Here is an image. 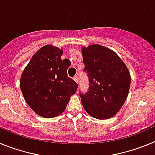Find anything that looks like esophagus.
I'll return each mask as SVG.
<instances>
[{"label": "esophagus", "mask_w": 155, "mask_h": 155, "mask_svg": "<svg viewBox=\"0 0 155 155\" xmlns=\"http://www.w3.org/2000/svg\"><path fill=\"white\" fill-rule=\"evenodd\" d=\"M74 78V80L75 81H76L77 82V83H78V76H74V78Z\"/></svg>", "instance_id": "34e87169"}]
</instances>
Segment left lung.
Masks as SVG:
<instances>
[{
    "label": "left lung",
    "instance_id": "left-lung-1",
    "mask_svg": "<svg viewBox=\"0 0 155 155\" xmlns=\"http://www.w3.org/2000/svg\"><path fill=\"white\" fill-rule=\"evenodd\" d=\"M84 72L89 87L80 93L81 103L88 114L98 120L113 117L128 95L130 75L116 53L100 45L82 49Z\"/></svg>",
    "mask_w": 155,
    "mask_h": 155
}]
</instances>
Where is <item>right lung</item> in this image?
Masks as SVG:
<instances>
[{"mask_svg":"<svg viewBox=\"0 0 155 155\" xmlns=\"http://www.w3.org/2000/svg\"><path fill=\"white\" fill-rule=\"evenodd\" d=\"M63 50L47 45L42 47L25 68L20 87L25 99L39 116L53 118L63 113L78 84L69 78L68 59L61 60Z\"/></svg>","mask_w":155,"mask_h":155,"instance_id":"1","label":"right lung"}]
</instances>
